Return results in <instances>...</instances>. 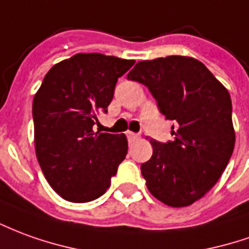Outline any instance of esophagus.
<instances>
[{"label":"esophagus","mask_w":249,"mask_h":249,"mask_svg":"<svg viewBox=\"0 0 249 249\" xmlns=\"http://www.w3.org/2000/svg\"><path fill=\"white\" fill-rule=\"evenodd\" d=\"M126 137H128V140H129V142H136V140H139V135L137 133H135V132H130V130H128L126 132Z\"/></svg>","instance_id":"obj_1"}]
</instances>
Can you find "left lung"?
<instances>
[{"mask_svg":"<svg viewBox=\"0 0 249 249\" xmlns=\"http://www.w3.org/2000/svg\"><path fill=\"white\" fill-rule=\"evenodd\" d=\"M128 79L145 85L173 126V142L149 140L152 156L142 164L149 193L173 208L194 203L217 183L236 142L232 101L206 66L190 56L142 60Z\"/></svg>","mask_w":249,"mask_h":249,"instance_id":"obj_1","label":"left lung"}]
</instances>
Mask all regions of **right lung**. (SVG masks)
<instances>
[{"label":"right lung","instance_id":"right-lung-1","mask_svg":"<svg viewBox=\"0 0 249 249\" xmlns=\"http://www.w3.org/2000/svg\"><path fill=\"white\" fill-rule=\"evenodd\" d=\"M135 60L76 53L46 74L32 105L35 151L53 190L70 202L101 197L128 152L123 135L93 130L107 112L114 86Z\"/></svg>","mask_w":249,"mask_h":249}]
</instances>
